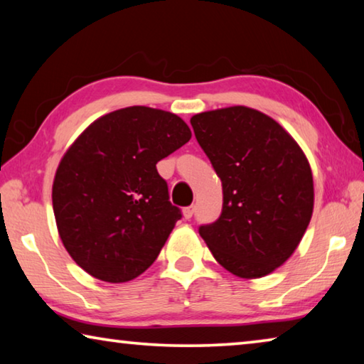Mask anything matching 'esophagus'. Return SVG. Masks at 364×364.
Masks as SVG:
<instances>
[{
    "label": "esophagus",
    "mask_w": 364,
    "mask_h": 364,
    "mask_svg": "<svg viewBox=\"0 0 364 364\" xmlns=\"http://www.w3.org/2000/svg\"><path fill=\"white\" fill-rule=\"evenodd\" d=\"M193 215H194V207L191 205V207H186V208H183V217L186 218V220H191L193 218Z\"/></svg>",
    "instance_id": "34e87169"
}]
</instances>
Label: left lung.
<instances>
[{"label": "left lung", "instance_id": "obj_1", "mask_svg": "<svg viewBox=\"0 0 364 364\" xmlns=\"http://www.w3.org/2000/svg\"><path fill=\"white\" fill-rule=\"evenodd\" d=\"M191 125L223 186L220 218L199 234L239 278L273 273L311 220L315 191L304 151L278 122L250 107L208 110Z\"/></svg>", "mask_w": 364, "mask_h": 364}]
</instances>
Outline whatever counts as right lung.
<instances>
[{
    "mask_svg": "<svg viewBox=\"0 0 364 364\" xmlns=\"http://www.w3.org/2000/svg\"><path fill=\"white\" fill-rule=\"evenodd\" d=\"M189 139L178 115L133 106L100 117L67 149L54 176L53 210L80 268L127 282L156 262L181 218L156 165Z\"/></svg>",
    "mask_w": 364,
    "mask_h": 364,
    "instance_id": "1",
    "label": "right lung"
}]
</instances>
